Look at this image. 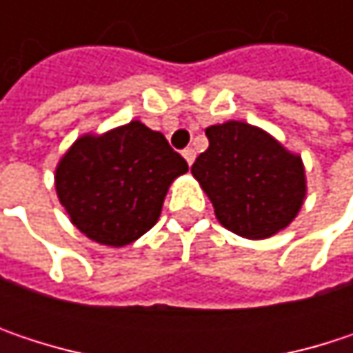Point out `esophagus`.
I'll return each instance as SVG.
<instances>
[{
    "label": "esophagus",
    "mask_w": 353,
    "mask_h": 353,
    "mask_svg": "<svg viewBox=\"0 0 353 353\" xmlns=\"http://www.w3.org/2000/svg\"><path fill=\"white\" fill-rule=\"evenodd\" d=\"M181 155H183V159L188 161V165H192V163H194V159H196V151H194L192 147L183 149V153H181Z\"/></svg>",
    "instance_id": "34e87169"
}]
</instances>
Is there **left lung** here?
<instances>
[{"label": "left lung", "mask_w": 353, "mask_h": 353, "mask_svg": "<svg viewBox=\"0 0 353 353\" xmlns=\"http://www.w3.org/2000/svg\"><path fill=\"white\" fill-rule=\"evenodd\" d=\"M206 137L208 149L194 161L192 176L219 223L245 239H268L286 229L307 196L301 155L241 120L212 124Z\"/></svg>", "instance_id": "8db88e82"}]
</instances>
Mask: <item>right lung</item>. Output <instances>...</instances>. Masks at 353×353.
Returning a JSON list of instances; mask_svg holds the SVG:
<instances>
[{
	"label": "right lung",
	"mask_w": 353,
	"mask_h": 353,
	"mask_svg": "<svg viewBox=\"0 0 353 353\" xmlns=\"http://www.w3.org/2000/svg\"><path fill=\"white\" fill-rule=\"evenodd\" d=\"M185 172V159L161 132L132 120L79 137L57 165L54 188L85 237L124 247L157 223L170 185Z\"/></svg>",
	"instance_id": "right-lung-1"
}]
</instances>
